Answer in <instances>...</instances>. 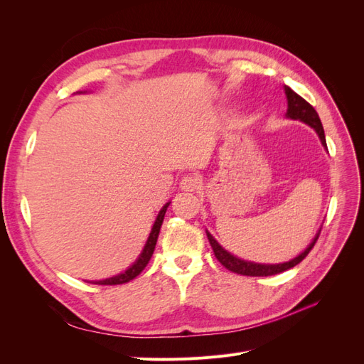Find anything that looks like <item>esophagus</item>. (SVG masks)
<instances>
[{"label": "esophagus", "mask_w": 364, "mask_h": 364, "mask_svg": "<svg viewBox=\"0 0 364 364\" xmlns=\"http://www.w3.org/2000/svg\"><path fill=\"white\" fill-rule=\"evenodd\" d=\"M200 186V179L197 176H185L181 181V188L183 191H196Z\"/></svg>", "instance_id": "1"}]
</instances>
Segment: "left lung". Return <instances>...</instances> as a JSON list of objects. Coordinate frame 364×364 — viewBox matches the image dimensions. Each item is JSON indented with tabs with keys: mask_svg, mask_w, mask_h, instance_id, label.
I'll return each mask as SVG.
<instances>
[{
	"mask_svg": "<svg viewBox=\"0 0 364 364\" xmlns=\"http://www.w3.org/2000/svg\"><path fill=\"white\" fill-rule=\"evenodd\" d=\"M284 92H285V97H287V114H285V117L290 119H299V121H302V123L314 129L318 139H321V142H322V146L326 149L323 126L321 123V118H318L317 112L314 111V107L308 102H305L301 95H297L289 86H284ZM318 234H321V229L317 230V234L311 240V243L305 247V250L301 252L299 255L294 257L293 259L279 262V264H261V262L241 259V258L232 255V253L228 252L223 246H220L218 241L206 230L209 245H211V247L214 250L215 258L222 262L228 270L238 273V274H245V277H272V274L282 273L285 270L297 266V264H299L308 255V253H310V250L316 245Z\"/></svg>",
	"mask_w": 364,
	"mask_h": 364,
	"instance_id": "obj_1",
	"label": "left lung"
}]
</instances>
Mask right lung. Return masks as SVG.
<instances>
[{"label": "right lung", "instance_id": "obj_1", "mask_svg": "<svg viewBox=\"0 0 364 364\" xmlns=\"http://www.w3.org/2000/svg\"><path fill=\"white\" fill-rule=\"evenodd\" d=\"M82 94V91L79 92ZM171 202H167L162 208L161 211L155 220V223H153L151 226V230L149 234V238L146 241L144 245V249L141 250L139 257L135 259V262L132 264V266H129L124 272H121L118 274H115V277L112 278H106V279H102V281H91L92 284H102V285H118V284H124V282H129L134 278H136L138 274L144 270V267L149 264L151 255H153V250H155V246H156V241H158V235H159V230H161V226H162V222H164V217H165V213H167V208L170 206Z\"/></svg>", "mask_w": 364, "mask_h": 364}]
</instances>
